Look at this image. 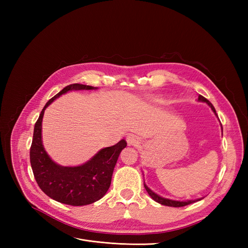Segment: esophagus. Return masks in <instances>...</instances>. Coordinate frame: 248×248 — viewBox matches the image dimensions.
Masks as SVG:
<instances>
[{"mask_svg": "<svg viewBox=\"0 0 248 248\" xmlns=\"http://www.w3.org/2000/svg\"><path fill=\"white\" fill-rule=\"evenodd\" d=\"M126 140L128 142V145L131 146H138L140 144V139L137 136H134V134H129V136L126 138Z\"/></svg>", "mask_w": 248, "mask_h": 248, "instance_id": "esophagus-1", "label": "esophagus"}]
</instances>
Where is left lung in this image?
<instances>
[{"label":"left lung","mask_w":248,"mask_h":248,"mask_svg":"<svg viewBox=\"0 0 248 248\" xmlns=\"http://www.w3.org/2000/svg\"><path fill=\"white\" fill-rule=\"evenodd\" d=\"M199 100L200 101H204V102H206L208 106L212 108V110L214 111V114L215 115H217L216 114V110H215V108H214V107H213V104L210 102L208 99H206L204 96H202V95H199ZM221 128H222V126H221ZM144 186H145V188H146V190H147V192L149 193V196L151 197L155 202H159V204H161V205H164V206H170V207H183V206H187V205H189V204H192V202H197V201H200V200H197V201H187V202H178V201H171V200H168V199H163V198H161V197H159V196H157L156 193H154L151 189H149L148 188V186L144 183Z\"/></svg>","instance_id":"left-lung-1"}]
</instances>
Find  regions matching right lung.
Wrapping results in <instances>:
<instances>
[{"mask_svg":"<svg viewBox=\"0 0 248 248\" xmlns=\"http://www.w3.org/2000/svg\"><path fill=\"white\" fill-rule=\"evenodd\" d=\"M92 89H94L92 86L71 84L49 99L35 123L30 149V161L40 189L52 200L71 206L92 204L107 193L118 157L127 145L125 140H120L114 146L100 150L91 160L76 168L58 166L44 151L41 140V123L46 108L59 96L69 90Z\"/></svg>","mask_w":248,"mask_h":248,"instance_id":"add662e5","label":"right lung"}]
</instances>
